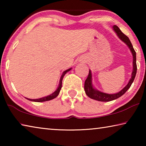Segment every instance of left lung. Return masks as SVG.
Wrapping results in <instances>:
<instances>
[{"instance_id":"obj_1","label":"left lung","mask_w":146,"mask_h":146,"mask_svg":"<svg viewBox=\"0 0 146 146\" xmlns=\"http://www.w3.org/2000/svg\"><path fill=\"white\" fill-rule=\"evenodd\" d=\"M113 30H114L118 36L121 40H122L125 44H126V45L129 47L131 51L132 55L133 56V70L132 71L131 74V78L125 87L123 88L122 90L119 91L118 93H115V94H108L106 93L101 92L100 91H98L95 90L93 88L92 84V75H91V70L89 71V75L88 76V78H86L84 83V90L86 94L89 97L92 98V99L100 101V102H110L113 100L117 99V98L120 97L121 96L123 95L126 91L128 90L131 86L132 83L134 81V79L135 78L136 74H137V62H136V52L135 51L134 48L132 46V44L129 38L123 34L120 29L117 26L114 25L113 26Z\"/></svg>"}]
</instances>
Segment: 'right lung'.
Returning <instances> with one entry per match:
<instances>
[{
  "label": "right lung",
  "mask_w": 146,
  "mask_h": 146,
  "mask_svg": "<svg viewBox=\"0 0 146 146\" xmlns=\"http://www.w3.org/2000/svg\"><path fill=\"white\" fill-rule=\"evenodd\" d=\"M71 70V68L68 69V70L64 71L60 79V82H59V86L58 88L56 89V90L55 91V92L53 93L52 94H51L50 95H48L47 96V97H42V98H38V99H29V98H27V99L30 100V101H33V102H45V101H48V100H52L53 98H56L57 96L58 95L59 93H60V91L62 88V79L64 78V75H66V73L68 72V71H70Z\"/></svg>",
  "instance_id": "add662e5"
}]
</instances>
